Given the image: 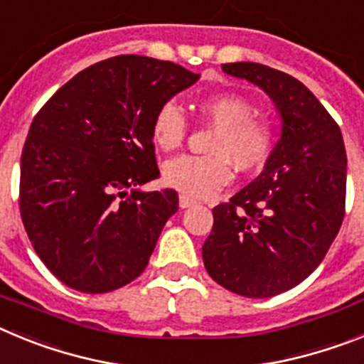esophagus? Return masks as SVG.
I'll return each instance as SVG.
<instances>
[{"mask_svg": "<svg viewBox=\"0 0 364 364\" xmlns=\"http://www.w3.org/2000/svg\"><path fill=\"white\" fill-rule=\"evenodd\" d=\"M193 204H195V200H193L191 197H188V195H180L178 197V205L182 210H186V208H189V205Z\"/></svg>", "mask_w": 364, "mask_h": 364, "instance_id": "1", "label": "esophagus"}]
</instances>
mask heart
<instances>
[{
    "mask_svg": "<svg viewBox=\"0 0 364 364\" xmlns=\"http://www.w3.org/2000/svg\"><path fill=\"white\" fill-rule=\"evenodd\" d=\"M202 117L215 127L208 156L182 154L167 160L162 176L169 188L188 197H210L231 180V162L240 171H252L266 162L273 149V125L257 118L252 102L237 95H213L198 102ZM188 122L184 111L167 102L153 118V142L162 151H173L184 142Z\"/></svg>",
    "mask_w": 364,
    "mask_h": 364,
    "instance_id": "heart-1",
    "label": "heart"
}]
</instances>
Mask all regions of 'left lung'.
<instances>
[{
    "mask_svg": "<svg viewBox=\"0 0 364 364\" xmlns=\"http://www.w3.org/2000/svg\"><path fill=\"white\" fill-rule=\"evenodd\" d=\"M222 70L269 96L281 117V136L262 173L213 210L202 259L226 290L273 297L304 281L339 233L345 142L319 100L290 74L252 62L224 63Z\"/></svg>",
    "mask_w": 364,
    "mask_h": 364,
    "instance_id": "8db88e82",
    "label": "left lung"
}]
</instances>
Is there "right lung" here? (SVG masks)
I'll use <instances>...</instances> for the list:
<instances>
[{"label": "right lung", "mask_w": 364, "mask_h": 364, "mask_svg": "<svg viewBox=\"0 0 364 364\" xmlns=\"http://www.w3.org/2000/svg\"><path fill=\"white\" fill-rule=\"evenodd\" d=\"M198 78L154 58H109L58 89L32 120L19 211L38 257L63 284L105 294L146 269L178 211L175 189H140L160 175L153 118Z\"/></svg>", "instance_id": "1"}]
</instances>
